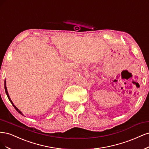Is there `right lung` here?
<instances>
[{"mask_svg":"<svg viewBox=\"0 0 149 149\" xmlns=\"http://www.w3.org/2000/svg\"><path fill=\"white\" fill-rule=\"evenodd\" d=\"M4 84H5V90H6V94H7V97H8V100H10V102H11L12 104L13 105V107L14 108H15V109L17 110V111H18V112L19 113H20V114H22V115H23V114L22 113V112H21V111H20V110H19V109H18V108H17V107H16L15 106V105H14V104H13V102H12V100H10V97H9V95H8V92H7V87H6V81H5V83H4Z\"/></svg>","mask_w":149,"mask_h":149,"instance_id":"obj_1","label":"right lung"}]
</instances>
